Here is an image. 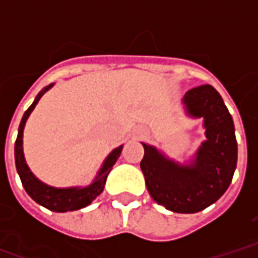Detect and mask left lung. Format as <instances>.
<instances>
[{
    "instance_id": "8db88e82",
    "label": "left lung",
    "mask_w": 258,
    "mask_h": 258,
    "mask_svg": "<svg viewBox=\"0 0 258 258\" xmlns=\"http://www.w3.org/2000/svg\"><path fill=\"white\" fill-rule=\"evenodd\" d=\"M186 110L205 118L206 138L190 166H179L144 144L141 170L152 199L175 213H198L225 194L238 160L235 127L222 98L211 85H199L184 96Z\"/></svg>"
}]
</instances>
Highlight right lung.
Returning <instances> with one entry per match:
<instances>
[{"label": "right lung", "mask_w": 258, "mask_h": 258, "mask_svg": "<svg viewBox=\"0 0 258 258\" xmlns=\"http://www.w3.org/2000/svg\"><path fill=\"white\" fill-rule=\"evenodd\" d=\"M51 88V85L45 87L44 90L37 95L34 102L31 103V106L27 109L23 114V118L20 121L19 133H18V138L15 142V163H16V170L19 173L20 181L25 186L26 192L29 194L31 199L36 200L38 205L44 206L45 209L51 211H58V213H64V211H73L83 209L85 206L91 205V202L96 199L102 190L105 188V182H106L107 174L110 173L113 164L121 153L123 146H118L114 151L107 156V159L103 163L101 171L98 173V177L95 181L85 188H66V189H58V188H52L48 185L42 184L41 181L33 175L30 168L27 167L25 162V156H23V149H22V138H23V128H25L26 120L29 117V114L33 112V109L40 101L42 94Z\"/></svg>", "instance_id": "1"}]
</instances>
